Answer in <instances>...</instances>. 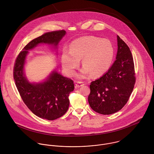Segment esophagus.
<instances>
[{
	"instance_id": "34e87169",
	"label": "esophagus",
	"mask_w": 154,
	"mask_h": 154,
	"mask_svg": "<svg viewBox=\"0 0 154 154\" xmlns=\"http://www.w3.org/2000/svg\"><path fill=\"white\" fill-rule=\"evenodd\" d=\"M83 85H85V83L83 82H79V81L77 82L76 85H75L77 88H80L81 86H83Z\"/></svg>"
}]
</instances>
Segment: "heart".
<instances>
[{"mask_svg":"<svg viewBox=\"0 0 154 154\" xmlns=\"http://www.w3.org/2000/svg\"><path fill=\"white\" fill-rule=\"evenodd\" d=\"M115 50L108 39L94 36H85L74 40L69 51L62 53V67L69 75H73L82 59L84 66L80 77H86L92 74L100 77L109 69L114 57Z\"/></svg>","mask_w":154,"mask_h":154,"instance_id":"obj_1","label":"heart"}]
</instances>
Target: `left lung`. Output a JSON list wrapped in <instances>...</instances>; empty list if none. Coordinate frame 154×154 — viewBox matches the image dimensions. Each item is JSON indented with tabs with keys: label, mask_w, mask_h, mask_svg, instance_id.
<instances>
[{
	"label": "left lung",
	"mask_w": 154,
	"mask_h": 154,
	"mask_svg": "<svg viewBox=\"0 0 154 154\" xmlns=\"http://www.w3.org/2000/svg\"><path fill=\"white\" fill-rule=\"evenodd\" d=\"M116 60L100 78L91 83L88 102L93 111L109 115L126 104L133 90L136 76L132 54L126 43L117 35Z\"/></svg>",
	"instance_id": "1"
}]
</instances>
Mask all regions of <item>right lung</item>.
<instances>
[{"label": "right lung", "instance_id": "right-lung-1", "mask_svg": "<svg viewBox=\"0 0 154 154\" xmlns=\"http://www.w3.org/2000/svg\"><path fill=\"white\" fill-rule=\"evenodd\" d=\"M65 34V30L50 31L31 40L20 52L14 66V79L18 91L26 106L37 117L54 120L64 115L69 105V94L74 89V82L57 71L39 84H31L24 76L23 68L29 50L38 43L57 46Z\"/></svg>", "mask_w": 154, "mask_h": 154}]
</instances>
